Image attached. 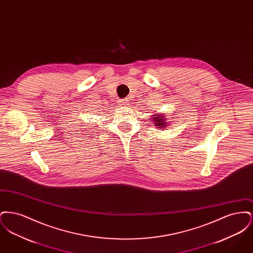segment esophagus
<instances>
[{
	"label": "esophagus",
	"mask_w": 253,
	"mask_h": 253,
	"mask_svg": "<svg viewBox=\"0 0 253 253\" xmlns=\"http://www.w3.org/2000/svg\"><path fill=\"white\" fill-rule=\"evenodd\" d=\"M120 102H121L122 105H128V103H129V101H128V99H127V98H126V99H124V98H123V99H121V101H120Z\"/></svg>",
	"instance_id": "esophagus-1"
}]
</instances>
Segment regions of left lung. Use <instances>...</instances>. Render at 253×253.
<instances>
[{
  "mask_svg": "<svg viewBox=\"0 0 253 253\" xmlns=\"http://www.w3.org/2000/svg\"><path fill=\"white\" fill-rule=\"evenodd\" d=\"M155 121L154 122H156L155 124H156V126H157V128H164L165 127V125L167 124V122L168 121L165 120V117H161V116H157V117H155V118H153Z\"/></svg>",
  "mask_w": 253,
  "mask_h": 253,
  "instance_id": "8db88e82",
  "label": "left lung"
}]
</instances>
